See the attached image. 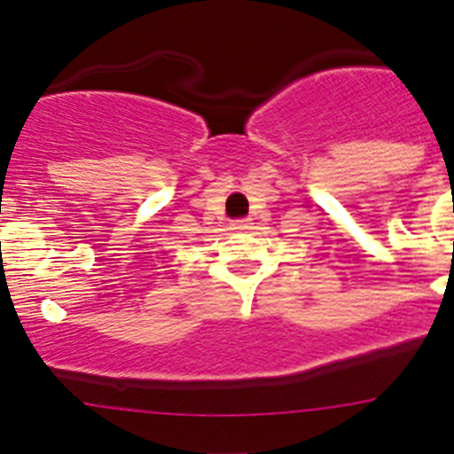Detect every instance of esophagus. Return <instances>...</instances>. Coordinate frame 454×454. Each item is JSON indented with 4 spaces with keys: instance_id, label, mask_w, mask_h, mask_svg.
<instances>
[{
    "instance_id": "esophagus-1",
    "label": "esophagus",
    "mask_w": 454,
    "mask_h": 454,
    "mask_svg": "<svg viewBox=\"0 0 454 454\" xmlns=\"http://www.w3.org/2000/svg\"><path fill=\"white\" fill-rule=\"evenodd\" d=\"M232 228H235V231H246V228H250V219H235V222H232Z\"/></svg>"
}]
</instances>
